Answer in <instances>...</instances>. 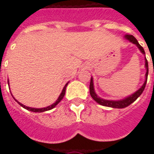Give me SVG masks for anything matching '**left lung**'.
Masks as SVG:
<instances>
[{"mask_svg":"<svg viewBox=\"0 0 154 154\" xmlns=\"http://www.w3.org/2000/svg\"><path fill=\"white\" fill-rule=\"evenodd\" d=\"M125 38L126 40H128L130 43L135 44L136 46L138 47L139 51L142 53L143 55H145V52L143 50V47L139 44L138 40L136 39L133 35H126L125 36ZM145 59V68H146V73H145V81L142 85V87L139 88V90H137L134 93L129 95L128 97H125L124 99H120V100H106L100 97L95 91V88H94V82H93V77H91V82H90V94L91 97L93 98V100L95 101H97V103L100 104L103 106H107V107H111V108H118V109H122V108H125L128 106H129L130 104H132L133 102H134L138 97H140V95L143 93V91L145 88L146 83H147V79H148V74H149V65H148V61L146 59V57H144Z\"/></svg>","mask_w":154,"mask_h":154,"instance_id":"obj_1","label":"left lung"}]
</instances>
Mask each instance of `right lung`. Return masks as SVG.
<instances>
[{
	"label": "right lung",
	"instance_id": "add662e5",
	"mask_svg": "<svg viewBox=\"0 0 154 154\" xmlns=\"http://www.w3.org/2000/svg\"><path fill=\"white\" fill-rule=\"evenodd\" d=\"M69 83V82H67V83H66V85L64 86L63 89V91H62V92H61V94L59 95V97H58V98L57 99V100L54 102V104H52V105H50V106H48L47 107H44V108H33V107H29V106H25V105H23V104H21L20 102H19L18 100L15 99V97H13V98L15 99V100L17 102V103L20 105V106H21L23 108H25V109H26V110H30V111H32V112H39V113H41V112H44V111H47V110H52V109H54V107L57 106V104L60 102L61 100H63V98L64 95H65V91H66V87H67V84ZM8 85H9V79H8ZM12 95V94H11Z\"/></svg>",
	"mask_w": 154,
	"mask_h": 154
}]
</instances>
